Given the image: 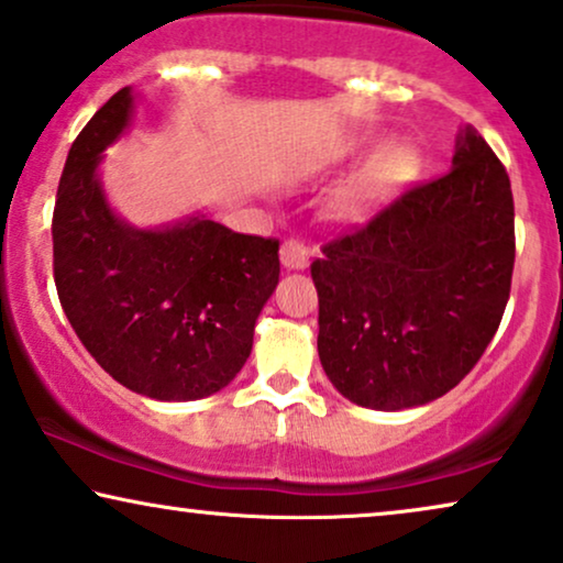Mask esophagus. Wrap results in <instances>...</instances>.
<instances>
[{"mask_svg":"<svg viewBox=\"0 0 563 563\" xmlns=\"http://www.w3.org/2000/svg\"><path fill=\"white\" fill-rule=\"evenodd\" d=\"M282 264L287 268H297V272H299V268H308L310 253H308V247H305L302 240H297V238L284 240V243H282Z\"/></svg>","mask_w":563,"mask_h":563,"instance_id":"34e87169","label":"esophagus"}]
</instances>
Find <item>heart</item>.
<instances>
[{
  "mask_svg": "<svg viewBox=\"0 0 563 563\" xmlns=\"http://www.w3.org/2000/svg\"><path fill=\"white\" fill-rule=\"evenodd\" d=\"M369 139H356L335 152V157H346L360 152ZM416 175V155L406 144H383L372 155L362 159L352 173L335 186L328 199V211L335 222L362 224L385 209L396 199L400 188Z\"/></svg>",
  "mask_w": 563,
  "mask_h": 563,
  "instance_id": "b5f03b06",
  "label": "heart"
}]
</instances>
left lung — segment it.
<instances>
[{"label": "left lung", "instance_id": "8db88e82", "mask_svg": "<svg viewBox=\"0 0 563 563\" xmlns=\"http://www.w3.org/2000/svg\"><path fill=\"white\" fill-rule=\"evenodd\" d=\"M512 268L509 175L465 126L450 173L406 191L312 261L318 354L333 388L375 411L444 396L492 344Z\"/></svg>", "mask_w": 563, "mask_h": 563}]
</instances>
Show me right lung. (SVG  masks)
I'll return each instance as SVG.
<instances>
[{
    "mask_svg": "<svg viewBox=\"0 0 563 563\" xmlns=\"http://www.w3.org/2000/svg\"><path fill=\"white\" fill-rule=\"evenodd\" d=\"M123 87L71 144L54 207V279L95 362L155 400L228 388L279 284V240L232 232L207 214L134 228L108 203L100 163L129 129Z\"/></svg>",
    "mask_w": 563,
    "mask_h": 563,
    "instance_id": "right-lung-1",
    "label": "right lung"
}]
</instances>
